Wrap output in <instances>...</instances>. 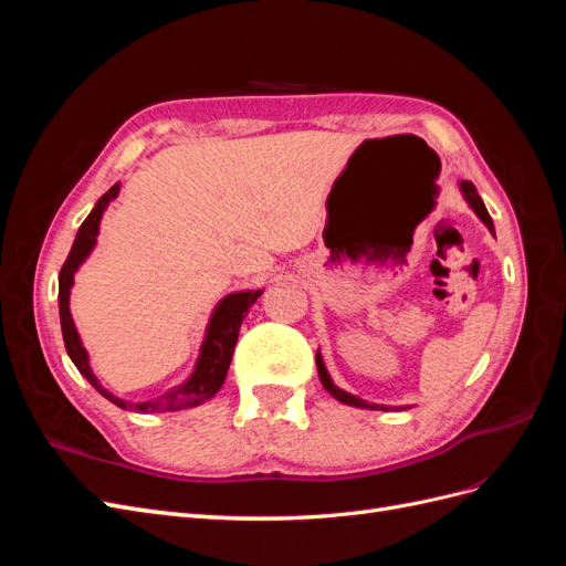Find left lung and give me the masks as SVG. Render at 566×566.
I'll return each instance as SVG.
<instances>
[{"label":"left lung","mask_w":566,"mask_h":566,"mask_svg":"<svg viewBox=\"0 0 566 566\" xmlns=\"http://www.w3.org/2000/svg\"><path fill=\"white\" fill-rule=\"evenodd\" d=\"M458 186H460L462 198H465V202L472 208V212H474L479 219H482L484 224L489 227V231L493 233V221H491V217H489V212H486V208H484V200L479 198L474 184H472V181H460ZM316 368H318L321 385L325 387V391L333 394V397H335L339 403L356 406V408H368V410H389V408H391V406H382V403H370V401H366V399H361V397H356V394H349V391H345V389H339V387L333 382L328 368H325L321 352H316ZM406 408H410V406H394V410H406Z\"/></svg>","instance_id":"left-lung-1"}]
</instances>
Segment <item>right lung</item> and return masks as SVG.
<instances>
[{"mask_svg":"<svg viewBox=\"0 0 566 566\" xmlns=\"http://www.w3.org/2000/svg\"><path fill=\"white\" fill-rule=\"evenodd\" d=\"M119 193V181L111 186L108 191L101 196L94 205V210L90 217L82 221V227L75 235V243L71 248V254L59 273V314H61V331H63V342H65V352L71 356V361L75 368L82 373V378H87V382L106 397L111 403L123 410H139V413H169V410H181V408H193L205 401H210L214 394L221 389L227 380V373L231 366V356L238 342V331H241V323L245 314L250 312V306L256 302L264 290H241V293H229L227 297H221L217 306L210 314L208 328H205V337L200 345V354L193 373L188 375V380L167 389L163 397H156L150 401H139L132 403L115 397L113 391H108L101 380L94 375L92 364H90V354L84 349L80 333L75 328V321L71 314V290L75 285V273L80 266L87 262V256L96 248V238H98V227L101 219H104V212L108 210V205L117 198Z\"/></svg>","mask_w":566,"mask_h":566,"instance_id":"right-lung-1","label":"right lung"}]
</instances>
